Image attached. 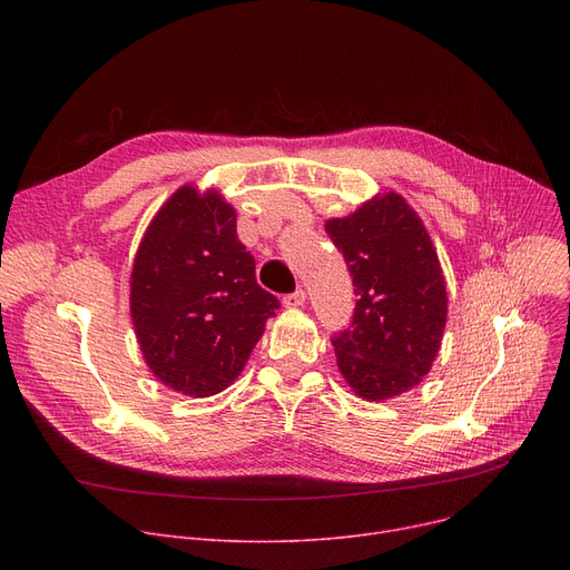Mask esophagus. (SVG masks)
Returning <instances> with one entry per match:
<instances>
[{"label":"esophagus","instance_id":"34e87169","mask_svg":"<svg viewBox=\"0 0 570 570\" xmlns=\"http://www.w3.org/2000/svg\"><path fill=\"white\" fill-rule=\"evenodd\" d=\"M305 291H295V293H288V295H284V307H288V309H301L303 305H305Z\"/></svg>","mask_w":570,"mask_h":570}]
</instances>
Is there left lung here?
Segmentation results:
<instances>
[{"mask_svg": "<svg viewBox=\"0 0 570 570\" xmlns=\"http://www.w3.org/2000/svg\"><path fill=\"white\" fill-rule=\"evenodd\" d=\"M355 286L351 327L333 340L337 367L367 402L393 400L430 374L448 316L432 237L397 191L325 222Z\"/></svg>", "mask_w": 570, "mask_h": 570, "instance_id": "left-lung-1", "label": "left lung"}]
</instances>
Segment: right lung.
<instances>
[{
  "instance_id": "right-lung-1",
  "label": "right lung",
  "mask_w": 570,
  "mask_h": 570,
  "mask_svg": "<svg viewBox=\"0 0 570 570\" xmlns=\"http://www.w3.org/2000/svg\"><path fill=\"white\" fill-rule=\"evenodd\" d=\"M235 207L183 185L142 233L129 309L142 361L170 391L213 397L245 370L279 301L256 284Z\"/></svg>"
}]
</instances>
